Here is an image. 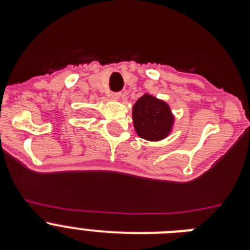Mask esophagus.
Segmentation results:
<instances>
[{"label":"esophagus","instance_id":"esophagus-1","mask_svg":"<svg viewBox=\"0 0 250 250\" xmlns=\"http://www.w3.org/2000/svg\"><path fill=\"white\" fill-rule=\"evenodd\" d=\"M121 92H112L111 94V99H114V100H120L121 99Z\"/></svg>","mask_w":250,"mask_h":250}]
</instances>
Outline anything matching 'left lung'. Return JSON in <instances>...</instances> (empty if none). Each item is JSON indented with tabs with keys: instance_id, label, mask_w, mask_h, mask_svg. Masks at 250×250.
Masks as SVG:
<instances>
[{
	"instance_id": "1",
	"label": "left lung",
	"mask_w": 250,
	"mask_h": 250,
	"mask_svg": "<svg viewBox=\"0 0 250 250\" xmlns=\"http://www.w3.org/2000/svg\"><path fill=\"white\" fill-rule=\"evenodd\" d=\"M135 131L147 141H160L173 131L174 115L165 101L144 94L132 106Z\"/></svg>"
}]
</instances>
